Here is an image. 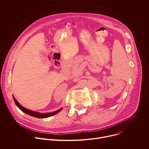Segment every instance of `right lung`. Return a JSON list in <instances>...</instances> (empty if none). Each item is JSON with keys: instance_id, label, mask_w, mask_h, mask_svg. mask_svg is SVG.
Instances as JSON below:
<instances>
[{"instance_id": "right-lung-1", "label": "right lung", "mask_w": 149, "mask_h": 149, "mask_svg": "<svg viewBox=\"0 0 149 149\" xmlns=\"http://www.w3.org/2000/svg\"><path fill=\"white\" fill-rule=\"evenodd\" d=\"M13 97V100L16 104V106L22 111H23L24 113L30 115V116H32L33 117H37V118H47V117H50V116H52L56 114H57V113H58L59 111H61L62 109H60V110H58L57 111H53V112H52V113H39V112H36V111H33L31 110H29V109H27L26 108H24V107H23L22 106H21L19 102L16 100V99L14 97Z\"/></svg>"}]
</instances>
